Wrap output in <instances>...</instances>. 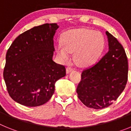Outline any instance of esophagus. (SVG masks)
I'll list each match as a JSON object with an SVG mask.
<instances>
[{"mask_svg": "<svg viewBox=\"0 0 131 131\" xmlns=\"http://www.w3.org/2000/svg\"><path fill=\"white\" fill-rule=\"evenodd\" d=\"M73 71V69L72 68H70V67H68L66 68V73H69L71 71Z\"/></svg>", "mask_w": 131, "mask_h": 131, "instance_id": "esophagus-1", "label": "esophagus"}]
</instances>
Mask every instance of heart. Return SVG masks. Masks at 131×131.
<instances>
[{"mask_svg":"<svg viewBox=\"0 0 131 131\" xmlns=\"http://www.w3.org/2000/svg\"><path fill=\"white\" fill-rule=\"evenodd\" d=\"M104 45V38L100 31L86 28L75 29L63 33L62 42L57 44L56 51L62 61L69 60L71 52H75L77 63L88 67L99 60Z\"/></svg>","mask_w":131,"mask_h":131,"instance_id":"heart-1","label":"heart"}]
</instances>
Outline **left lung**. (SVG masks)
<instances>
[{
  "instance_id": "obj_1",
  "label": "left lung",
  "mask_w": 131,
  "mask_h": 131,
  "mask_svg": "<svg viewBox=\"0 0 131 131\" xmlns=\"http://www.w3.org/2000/svg\"><path fill=\"white\" fill-rule=\"evenodd\" d=\"M108 50L97 63L83 70L77 88L79 100L96 110L108 107L123 91L128 79L125 51L116 38L106 31Z\"/></svg>"
}]
</instances>
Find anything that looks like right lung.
<instances>
[{
    "instance_id": "right-lung-1",
    "label": "right lung",
    "mask_w": 131,
    "mask_h": 131,
    "mask_svg": "<svg viewBox=\"0 0 131 131\" xmlns=\"http://www.w3.org/2000/svg\"><path fill=\"white\" fill-rule=\"evenodd\" d=\"M56 24H45L25 31L16 38L6 55L3 72L9 95L28 107L48 101L55 83L66 75V68L52 60Z\"/></svg>"
}]
</instances>
